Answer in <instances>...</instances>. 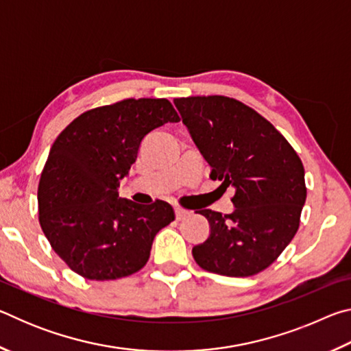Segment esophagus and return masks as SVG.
<instances>
[{"label":"esophagus","mask_w":351,"mask_h":351,"mask_svg":"<svg viewBox=\"0 0 351 351\" xmlns=\"http://www.w3.org/2000/svg\"><path fill=\"white\" fill-rule=\"evenodd\" d=\"M175 215H176V219H184L190 215V212L182 209V207H175Z\"/></svg>","instance_id":"34e87169"}]
</instances>
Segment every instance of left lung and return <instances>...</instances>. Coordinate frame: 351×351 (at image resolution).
<instances>
[{"instance_id": "obj_1", "label": "left lung", "mask_w": 351, "mask_h": 351, "mask_svg": "<svg viewBox=\"0 0 351 351\" xmlns=\"http://www.w3.org/2000/svg\"><path fill=\"white\" fill-rule=\"evenodd\" d=\"M195 145L210 165L212 180L235 190V209H203L207 240L192 249L201 268L247 277L276 261L293 240L306 199L300 158L272 123L224 96L173 100ZM219 186V187H221Z\"/></svg>"}]
</instances>
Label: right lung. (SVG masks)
<instances>
[{
  "instance_id": "obj_1",
  "label": "right lung",
  "mask_w": 351,
  "mask_h": 351,
  "mask_svg": "<svg viewBox=\"0 0 351 351\" xmlns=\"http://www.w3.org/2000/svg\"><path fill=\"white\" fill-rule=\"evenodd\" d=\"M180 116L167 99H127L83 112L58 134L41 171L38 212L51 246L77 274L114 280L144 268L173 221L165 201L138 204L117 189L148 133Z\"/></svg>"
}]
</instances>
